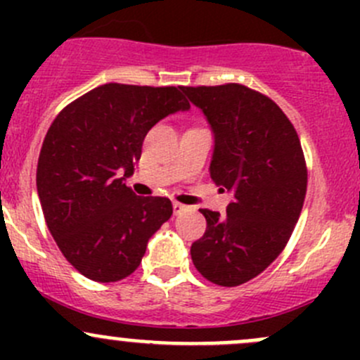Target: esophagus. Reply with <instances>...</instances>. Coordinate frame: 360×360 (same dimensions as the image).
<instances>
[{
    "label": "esophagus",
    "mask_w": 360,
    "mask_h": 360,
    "mask_svg": "<svg viewBox=\"0 0 360 360\" xmlns=\"http://www.w3.org/2000/svg\"><path fill=\"white\" fill-rule=\"evenodd\" d=\"M172 209H174V214H176V216H179V214H183L184 210H188V207L183 205V203H179V202H174Z\"/></svg>",
    "instance_id": "esophagus-1"
}]
</instances>
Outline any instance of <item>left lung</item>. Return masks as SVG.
Instances as JSON below:
<instances>
[{
  "label": "left lung",
  "mask_w": 360,
  "mask_h": 360,
  "mask_svg": "<svg viewBox=\"0 0 360 360\" xmlns=\"http://www.w3.org/2000/svg\"><path fill=\"white\" fill-rule=\"evenodd\" d=\"M181 90L212 130L210 179L231 195L224 216L200 209L207 230L191 259L207 281L233 288L288 244L307 193L303 150L284 111L256 90L238 83Z\"/></svg>",
  "instance_id": "left-lung-1"
}]
</instances>
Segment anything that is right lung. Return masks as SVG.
I'll return each instance as SVG.
<instances>
[{
	"label": "right lung",
	"mask_w": 360,
	"mask_h": 360,
	"mask_svg": "<svg viewBox=\"0 0 360 360\" xmlns=\"http://www.w3.org/2000/svg\"><path fill=\"white\" fill-rule=\"evenodd\" d=\"M188 110L176 86L106 83L64 108L50 125L36 170L38 197L53 240L90 281L129 277L172 216L169 198L137 197L125 181L148 130Z\"/></svg>",
	"instance_id": "right-lung-1"
}]
</instances>
